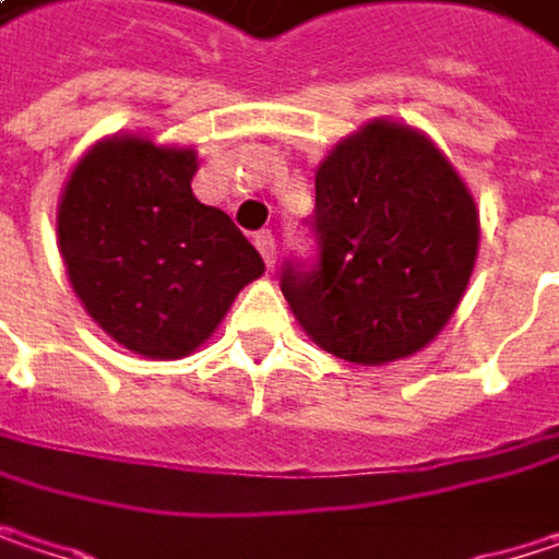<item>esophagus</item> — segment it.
I'll return each instance as SVG.
<instances>
[{"label":"esophagus","instance_id":"1","mask_svg":"<svg viewBox=\"0 0 559 559\" xmlns=\"http://www.w3.org/2000/svg\"><path fill=\"white\" fill-rule=\"evenodd\" d=\"M255 249L262 252V259H265V265L272 269L275 265V236L272 233H255Z\"/></svg>","mask_w":559,"mask_h":559}]
</instances>
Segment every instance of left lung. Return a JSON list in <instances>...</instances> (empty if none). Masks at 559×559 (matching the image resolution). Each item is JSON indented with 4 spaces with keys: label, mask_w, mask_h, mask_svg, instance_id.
<instances>
[{
    "label": "left lung",
    "mask_w": 559,
    "mask_h": 559,
    "mask_svg": "<svg viewBox=\"0 0 559 559\" xmlns=\"http://www.w3.org/2000/svg\"><path fill=\"white\" fill-rule=\"evenodd\" d=\"M313 259H287L281 294L336 359L382 366L453 317L479 249V213L453 165L414 129L369 122L317 168Z\"/></svg>",
    "instance_id": "8db88e82"
}]
</instances>
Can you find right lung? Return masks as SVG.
Returning <instances> with one entry per match:
<instances>
[{
  "label": "right lung",
  "mask_w": 559,
  "mask_h": 559,
  "mask_svg": "<svg viewBox=\"0 0 559 559\" xmlns=\"http://www.w3.org/2000/svg\"><path fill=\"white\" fill-rule=\"evenodd\" d=\"M197 155L148 139L99 142L73 168L57 236L86 313L148 359L193 353L265 272L236 223L193 190Z\"/></svg>",
  "instance_id": "1"
}]
</instances>
